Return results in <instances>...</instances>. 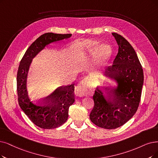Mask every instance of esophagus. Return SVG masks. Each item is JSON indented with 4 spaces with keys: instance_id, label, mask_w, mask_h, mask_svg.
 I'll return each instance as SVG.
<instances>
[{
    "instance_id": "obj_1",
    "label": "esophagus",
    "mask_w": 158,
    "mask_h": 158,
    "mask_svg": "<svg viewBox=\"0 0 158 158\" xmlns=\"http://www.w3.org/2000/svg\"><path fill=\"white\" fill-rule=\"evenodd\" d=\"M87 82L85 80H83L80 81V83L77 86L75 89V95L77 97H84L87 93L86 89Z\"/></svg>"
}]
</instances>
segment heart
I'll list each match as a JSON object with an SVG mask.
<instances>
[{
    "instance_id": "heart-1",
    "label": "heart",
    "mask_w": 158,
    "mask_h": 158,
    "mask_svg": "<svg viewBox=\"0 0 158 158\" xmlns=\"http://www.w3.org/2000/svg\"><path fill=\"white\" fill-rule=\"evenodd\" d=\"M84 48L85 54L82 56V58L93 60L97 57L96 67L97 70L102 71L112 55L111 47L107 44L100 46V43L97 41H90L86 43Z\"/></svg>"
}]
</instances>
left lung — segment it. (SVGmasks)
I'll list each match as a JSON object with an SVG mask.
<instances>
[{
    "mask_svg": "<svg viewBox=\"0 0 158 158\" xmlns=\"http://www.w3.org/2000/svg\"><path fill=\"white\" fill-rule=\"evenodd\" d=\"M118 46V54L102 77L114 82L106 89L96 87L94 106L89 115L93 123L105 129L121 127L134 115L139 104L144 76L134 48L124 37L112 33Z\"/></svg>",
    "mask_w": 158,
    "mask_h": 158,
    "instance_id": "1",
    "label": "left lung"
}]
</instances>
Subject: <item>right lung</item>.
Returning <instances> with one entry per match:
<instances>
[{"label":"right lung","instance_id":"add662e5","mask_svg":"<svg viewBox=\"0 0 158 158\" xmlns=\"http://www.w3.org/2000/svg\"><path fill=\"white\" fill-rule=\"evenodd\" d=\"M72 34L45 33L29 47L19 66L17 76L18 101L21 108L37 127L43 129L58 128L69 117V108L74 102V85L58 87L45 99L35 102L29 96L27 81L32 60L48 45L70 38Z\"/></svg>","mask_w":158,"mask_h":158}]
</instances>
